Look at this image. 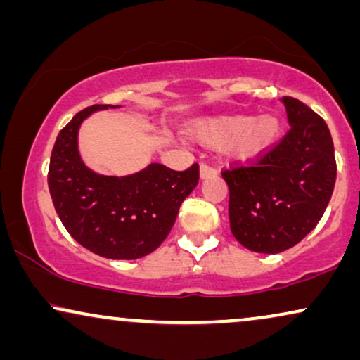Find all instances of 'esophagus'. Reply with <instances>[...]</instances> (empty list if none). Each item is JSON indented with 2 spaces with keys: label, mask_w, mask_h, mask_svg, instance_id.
Returning <instances> with one entry per match:
<instances>
[{
  "label": "esophagus",
  "mask_w": 360,
  "mask_h": 360,
  "mask_svg": "<svg viewBox=\"0 0 360 360\" xmlns=\"http://www.w3.org/2000/svg\"><path fill=\"white\" fill-rule=\"evenodd\" d=\"M217 174V169L216 167L206 165V162H202L201 165V177L202 179H206V177H211V176H216Z\"/></svg>",
  "instance_id": "34e87169"
}]
</instances>
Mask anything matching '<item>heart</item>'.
I'll use <instances>...</instances> for the list:
<instances>
[{"instance_id": "1", "label": "heart", "mask_w": 360, "mask_h": 360, "mask_svg": "<svg viewBox=\"0 0 360 360\" xmlns=\"http://www.w3.org/2000/svg\"><path fill=\"white\" fill-rule=\"evenodd\" d=\"M194 134L207 146L227 144L231 156L248 161L262 156L274 146L281 134V121L272 115L256 120L249 115L217 116L199 122Z\"/></svg>"}]
</instances>
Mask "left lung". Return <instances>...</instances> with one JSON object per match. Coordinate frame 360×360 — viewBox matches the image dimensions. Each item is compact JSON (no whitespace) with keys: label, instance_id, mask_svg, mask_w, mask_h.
I'll return each instance as SVG.
<instances>
[{"label":"left lung","instance_id":"8db88e82","mask_svg":"<svg viewBox=\"0 0 360 360\" xmlns=\"http://www.w3.org/2000/svg\"><path fill=\"white\" fill-rule=\"evenodd\" d=\"M289 131L248 166L221 172L229 186L233 236L249 251L292 248L321 221L334 191L338 165L326 121L299 99L284 96Z\"/></svg>","mask_w":360,"mask_h":360}]
</instances>
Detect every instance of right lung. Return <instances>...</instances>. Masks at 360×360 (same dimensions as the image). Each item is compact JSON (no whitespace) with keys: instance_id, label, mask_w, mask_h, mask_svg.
<instances>
[{"instance_id":"right-lung-1","label":"right lung","mask_w":360,"mask_h":360,"mask_svg":"<svg viewBox=\"0 0 360 360\" xmlns=\"http://www.w3.org/2000/svg\"><path fill=\"white\" fill-rule=\"evenodd\" d=\"M115 108L94 104L59 131L48 171V186L59 219L72 238L108 259H138L161 245L174 226L179 206L199 181V165L172 171L153 162L131 176H101L84 166L78 131L91 112Z\"/></svg>"}]
</instances>
